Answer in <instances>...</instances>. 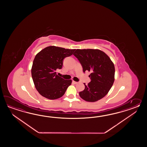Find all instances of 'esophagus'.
Instances as JSON below:
<instances>
[{
  "label": "esophagus",
  "instance_id": "34e87169",
  "mask_svg": "<svg viewBox=\"0 0 147 147\" xmlns=\"http://www.w3.org/2000/svg\"><path fill=\"white\" fill-rule=\"evenodd\" d=\"M72 82H73V83L74 84H78V82H77V81H72Z\"/></svg>",
  "mask_w": 147,
  "mask_h": 147
}]
</instances>
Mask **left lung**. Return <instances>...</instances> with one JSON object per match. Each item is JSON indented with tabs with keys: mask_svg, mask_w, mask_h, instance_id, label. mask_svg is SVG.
Wrapping results in <instances>:
<instances>
[{
	"mask_svg": "<svg viewBox=\"0 0 147 147\" xmlns=\"http://www.w3.org/2000/svg\"><path fill=\"white\" fill-rule=\"evenodd\" d=\"M83 68L90 71L91 81L79 92L82 99L88 102L100 100L108 93L115 80V66L109 56L99 49H77L74 53Z\"/></svg>",
	"mask_w": 147,
	"mask_h": 147,
	"instance_id": "left-lung-1",
	"label": "left lung"
}]
</instances>
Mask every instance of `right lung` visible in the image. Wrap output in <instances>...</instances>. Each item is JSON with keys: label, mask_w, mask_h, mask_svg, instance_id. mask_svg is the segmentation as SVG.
<instances>
[{"label": "right lung", "mask_w": 147, "mask_h": 147, "mask_svg": "<svg viewBox=\"0 0 147 147\" xmlns=\"http://www.w3.org/2000/svg\"><path fill=\"white\" fill-rule=\"evenodd\" d=\"M75 49L54 46L44 48L36 55L31 68V76L38 92L47 99L54 100L62 97L71 84L57 75V69L63 67V60L72 55Z\"/></svg>", "instance_id": "add662e5"}]
</instances>
